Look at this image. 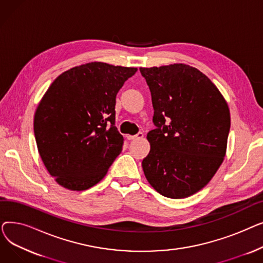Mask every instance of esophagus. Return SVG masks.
I'll return each instance as SVG.
<instances>
[{"instance_id": "1", "label": "esophagus", "mask_w": 263, "mask_h": 263, "mask_svg": "<svg viewBox=\"0 0 263 263\" xmlns=\"http://www.w3.org/2000/svg\"><path fill=\"white\" fill-rule=\"evenodd\" d=\"M144 137V134L142 132H139L136 135H128L127 139L129 141H132V140H140V139H143Z\"/></svg>"}]
</instances>
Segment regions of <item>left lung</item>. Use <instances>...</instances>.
Segmentation results:
<instances>
[{
    "mask_svg": "<svg viewBox=\"0 0 263 263\" xmlns=\"http://www.w3.org/2000/svg\"><path fill=\"white\" fill-rule=\"evenodd\" d=\"M140 71L151 92L157 126L147 134L144 174L161 195L189 197L209 183L224 161L228 104L211 80L192 66L141 67Z\"/></svg>",
    "mask_w": 263,
    "mask_h": 263,
    "instance_id": "left-lung-1",
    "label": "left lung"
}]
</instances>
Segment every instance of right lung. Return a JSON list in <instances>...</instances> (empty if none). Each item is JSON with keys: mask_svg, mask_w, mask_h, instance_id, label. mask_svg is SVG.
Here are the masks:
<instances>
[{"mask_svg": "<svg viewBox=\"0 0 263 263\" xmlns=\"http://www.w3.org/2000/svg\"><path fill=\"white\" fill-rule=\"evenodd\" d=\"M137 68L91 62L53 81L34 116L38 153L55 181L84 191L101 181L122 150L116 95Z\"/></svg>", "mask_w": 263, "mask_h": 263, "instance_id": "right-lung-1", "label": "right lung"}]
</instances>
